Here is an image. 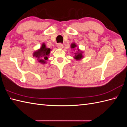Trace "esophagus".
I'll list each match as a JSON object with an SVG mask.
<instances>
[{"instance_id": "esophagus-1", "label": "esophagus", "mask_w": 127, "mask_h": 127, "mask_svg": "<svg viewBox=\"0 0 127 127\" xmlns=\"http://www.w3.org/2000/svg\"><path fill=\"white\" fill-rule=\"evenodd\" d=\"M57 47L59 48H63V44L62 43H59L57 45Z\"/></svg>"}]
</instances>
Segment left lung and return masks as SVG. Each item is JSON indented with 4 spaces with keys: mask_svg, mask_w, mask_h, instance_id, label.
<instances>
[{
    "mask_svg": "<svg viewBox=\"0 0 127 127\" xmlns=\"http://www.w3.org/2000/svg\"><path fill=\"white\" fill-rule=\"evenodd\" d=\"M76 45L75 44H72L71 46V47L72 48H74L76 47ZM75 57L74 58L76 59H78V60H79L81 58H82V52L81 51V52H79V50H78L77 52L76 53H75Z\"/></svg>",
    "mask_w": 127,
    "mask_h": 127,
    "instance_id": "obj_1",
    "label": "left lung"
}]
</instances>
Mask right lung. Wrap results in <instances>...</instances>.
<instances>
[{"label": "right lung", "instance_id": "obj_1", "mask_svg": "<svg viewBox=\"0 0 127 127\" xmlns=\"http://www.w3.org/2000/svg\"><path fill=\"white\" fill-rule=\"evenodd\" d=\"M50 51L51 49L46 47L45 45L43 44L41 48L34 52L33 56L36 57L40 63H45L46 61L47 60Z\"/></svg>", "mask_w": 127, "mask_h": 127}]
</instances>
